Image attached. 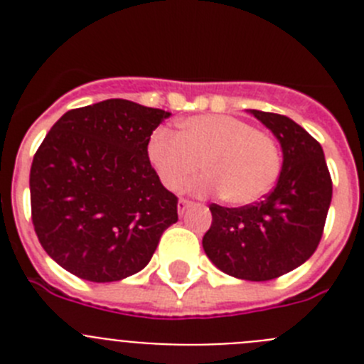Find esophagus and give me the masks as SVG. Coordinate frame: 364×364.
I'll return each mask as SVG.
<instances>
[{
	"mask_svg": "<svg viewBox=\"0 0 364 364\" xmlns=\"http://www.w3.org/2000/svg\"><path fill=\"white\" fill-rule=\"evenodd\" d=\"M189 205H191V202L186 200V198H180V200H178V215H184Z\"/></svg>",
	"mask_w": 364,
	"mask_h": 364,
	"instance_id": "34e87169",
	"label": "esophagus"
}]
</instances>
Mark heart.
I'll return each instance as SVG.
<instances>
[{"label":"heart","instance_id":"heart-1","mask_svg":"<svg viewBox=\"0 0 364 364\" xmlns=\"http://www.w3.org/2000/svg\"><path fill=\"white\" fill-rule=\"evenodd\" d=\"M147 154L171 191L186 188L204 162L210 173L189 189L197 195H224L237 205L260 200L281 173V153L273 138L230 114L188 118L180 124V134L154 131Z\"/></svg>","mask_w":364,"mask_h":364}]
</instances>
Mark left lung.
Returning a JSON list of instances; mask_svg holds the SVG:
<instances>
[{"mask_svg": "<svg viewBox=\"0 0 364 364\" xmlns=\"http://www.w3.org/2000/svg\"><path fill=\"white\" fill-rule=\"evenodd\" d=\"M282 149L277 186L264 200L242 208L211 204L202 239L208 259L242 281H272L304 264L319 246L332 202V178L321 144L275 112L250 109Z\"/></svg>", "mask_w": 364, "mask_h": 364, "instance_id": "left-lung-1", "label": "left lung"}]
</instances>
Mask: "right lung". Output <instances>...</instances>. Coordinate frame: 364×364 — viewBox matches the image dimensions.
Here are the masks:
<instances>
[{
  "label": "right lung",
  "instance_id": "1",
  "mask_svg": "<svg viewBox=\"0 0 364 364\" xmlns=\"http://www.w3.org/2000/svg\"><path fill=\"white\" fill-rule=\"evenodd\" d=\"M169 117L112 98L67 111L50 127L31 167L32 224L63 269L114 282L149 264L178 220V200L147 154L151 134Z\"/></svg>",
  "mask_w": 364,
  "mask_h": 364
}]
</instances>
